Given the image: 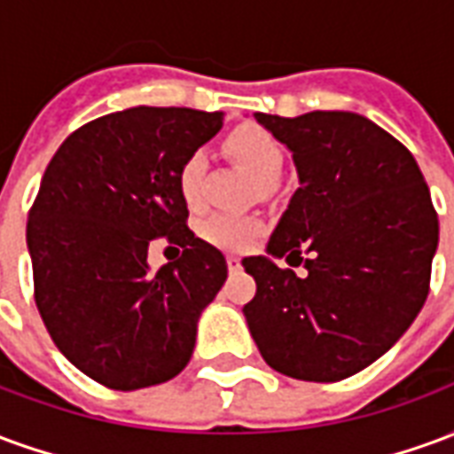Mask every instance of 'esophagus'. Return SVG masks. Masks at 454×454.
<instances>
[{"label":"esophagus","mask_w":454,"mask_h":454,"mask_svg":"<svg viewBox=\"0 0 454 454\" xmlns=\"http://www.w3.org/2000/svg\"><path fill=\"white\" fill-rule=\"evenodd\" d=\"M226 262H228V270H240V257L238 255H228Z\"/></svg>","instance_id":"esophagus-1"}]
</instances>
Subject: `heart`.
<instances>
[{
	"mask_svg": "<svg viewBox=\"0 0 454 454\" xmlns=\"http://www.w3.org/2000/svg\"><path fill=\"white\" fill-rule=\"evenodd\" d=\"M223 148L231 158L246 165L262 184L275 182L282 162L285 148L270 130L255 123L238 126L226 136ZM204 175H207V158L204 153H192L182 160L177 169V192L189 208L204 207ZM260 233V221L240 214H208L199 223V236L221 250H243Z\"/></svg>",
	"mask_w": 454,
	"mask_h": 454,
	"instance_id": "obj_1",
	"label": "heart"
}]
</instances>
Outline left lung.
Wrapping results in <instances>:
<instances>
[{
    "mask_svg": "<svg viewBox=\"0 0 454 454\" xmlns=\"http://www.w3.org/2000/svg\"><path fill=\"white\" fill-rule=\"evenodd\" d=\"M255 119L294 153L301 182L267 253L292 267L309 257L304 277L243 260L257 285L247 328L272 370L340 381L389 350L426 304L438 214L409 148L360 114Z\"/></svg>",
    "mask_w": 454,
    "mask_h": 454,
    "instance_id": "1",
    "label": "left lung"
}]
</instances>
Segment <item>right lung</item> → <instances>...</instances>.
Wrapping results in <instances>:
<instances>
[{
	"instance_id": "add662e5",
	"label": "right lung",
	"mask_w": 454,
	"mask_h": 454,
	"mask_svg": "<svg viewBox=\"0 0 454 454\" xmlns=\"http://www.w3.org/2000/svg\"><path fill=\"white\" fill-rule=\"evenodd\" d=\"M221 126L223 112L136 106L84 123L45 168L26 223L35 306L58 350L109 389L184 370L226 282V257L189 231L177 192L182 160ZM155 237L183 247L158 273Z\"/></svg>"
}]
</instances>
